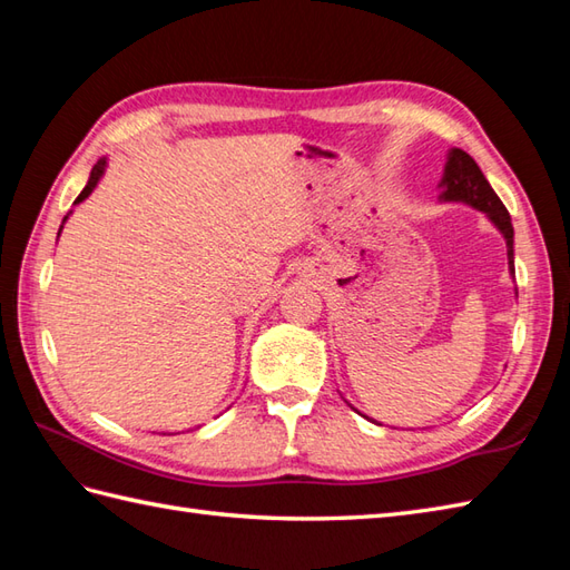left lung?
Segmentation results:
<instances>
[{
	"label": "left lung",
	"mask_w": 570,
	"mask_h": 570,
	"mask_svg": "<svg viewBox=\"0 0 570 570\" xmlns=\"http://www.w3.org/2000/svg\"><path fill=\"white\" fill-rule=\"evenodd\" d=\"M441 203H465L470 208L485 213L488 220L500 229V235L507 242V264H510V274H514V227L512 217L507 213L498 193L492 190L490 180L480 171L470 154L463 149H451L443 166L441 178Z\"/></svg>",
	"instance_id": "obj_1"
}]
</instances>
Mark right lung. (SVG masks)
<instances>
[{"label":"right lung","instance_id":"add662e5","mask_svg":"<svg viewBox=\"0 0 570 570\" xmlns=\"http://www.w3.org/2000/svg\"><path fill=\"white\" fill-rule=\"evenodd\" d=\"M105 168H107V159H105V156H102V159L98 161V164H95L92 166V171H90V178H88V184H85V188L80 190V196L76 198V203H72V205H78V203H82L85 198H88L90 196V193L95 190V188H98V184H100V178L105 176ZM70 215V213H68ZM68 215L63 217V223L68 220ZM60 229H63V225H60ZM60 229H58V235H60Z\"/></svg>","mask_w":570,"mask_h":570}]
</instances>
